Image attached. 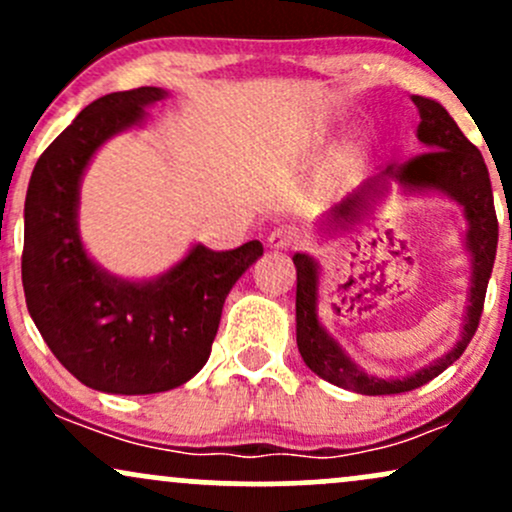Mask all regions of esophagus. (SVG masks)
<instances>
[{
  "label": "esophagus",
  "instance_id": "obj_1",
  "mask_svg": "<svg viewBox=\"0 0 512 512\" xmlns=\"http://www.w3.org/2000/svg\"><path fill=\"white\" fill-rule=\"evenodd\" d=\"M301 231L293 226H279L274 228L272 233H269L267 238V245L272 250H289V248H296L298 243H301Z\"/></svg>",
  "mask_w": 512,
  "mask_h": 512
}]
</instances>
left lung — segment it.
Wrapping results in <instances>:
<instances>
[{"instance_id":"8db88e82","label":"left lung","mask_w":512,"mask_h":512,"mask_svg":"<svg viewBox=\"0 0 512 512\" xmlns=\"http://www.w3.org/2000/svg\"><path fill=\"white\" fill-rule=\"evenodd\" d=\"M419 110V127L416 137L426 146V154L411 158L407 163H392L383 173L363 182L356 192H351L342 204L330 209V214L320 221L322 231L337 233L351 231L373 209L378 199L390 192V182H397L404 192L428 195L436 192L457 202L462 207L464 221V250L469 252V291L467 310L462 317L460 339L431 361L428 366L402 375V378H380L370 375L351 361V356L339 346L337 339L322 327L317 315L320 303V264L315 257L296 252V342L305 366L320 375L327 383L358 392V395H399V392L416 390L426 385L445 368L452 366L464 354L479 327L481 310H484L486 286H489L493 260L498 245V219L493 209V192L484 156L460 132L457 122L438 101L424 96H411Z\"/></svg>"}]
</instances>
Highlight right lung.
Listing matches in <instances>:
<instances>
[{
  "label": "right lung",
  "mask_w": 512,
  "mask_h": 512,
  "mask_svg": "<svg viewBox=\"0 0 512 512\" xmlns=\"http://www.w3.org/2000/svg\"><path fill=\"white\" fill-rule=\"evenodd\" d=\"M168 98L156 86L86 105L35 163L23 209L21 279L45 344L79 383L113 395L173 390L202 370L233 284L260 260L262 243L216 252L192 245L156 279H122L88 255L79 190L96 151L146 120Z\"/></svg>",
  "instance_id": "1"
}]
</instances>
